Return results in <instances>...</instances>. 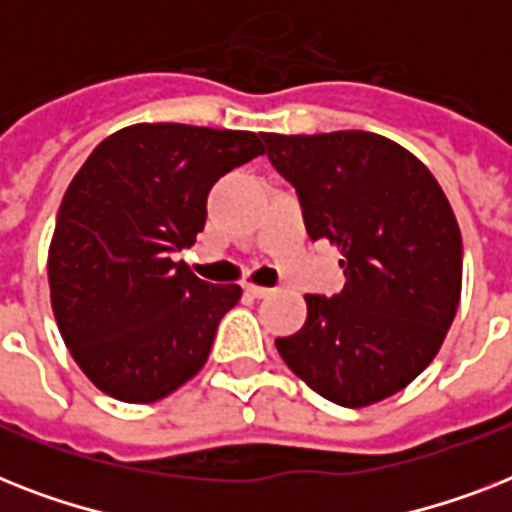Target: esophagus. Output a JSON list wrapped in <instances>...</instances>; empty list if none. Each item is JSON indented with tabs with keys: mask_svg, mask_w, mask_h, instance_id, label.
I'll use <instances>...</instances> for the list:
<instances>
[{
	"mask_svg": "<svg viewBox=\"0 0 512 512\" xmlns=\"http://www.w3.org/2000/svg\"><path fill=\"white\" fill-rule=\"evenodd\" d=\"M247 292H249V295H252V297H257V300H260V297L273 295V289H268V287H257V284H249Z\"/></svg>",
	"mask_w": 512,
	"mask_h": 512,
	"instance_id": "esophagus-1",
	"label": "esophagus"
}]
</instances>
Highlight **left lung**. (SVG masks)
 <instances>
[{"mask_svg": "<svg viewBox=\"0 0 512 512\" xmlns=\"http://www.w3.org/2000/svg\"><path fill=\"white\" fill-rule=\"evenodd\" d=\"M295 185L308 236L342 255L340 295H305L308 319L276 348L332 404H377L436 358L462 292V236L425 164L374 132H263Z\"/></svg>", "mask_w": 512, "mask_h": 512, "instance_id": "obj_1", "label": "left lung"}]
</instances>
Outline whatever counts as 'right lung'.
Listing matches in <instances>:
<instances>
[{"instance_id":"1","label":"right lung","mask_w":512,"mask_h":512,"mask_svg":"<svg viewBox=\"0 0 512 512\" xmlns=\"http://www.w3.org/2000/svg\"><path fill=\"white\" fill-rule=\"evenodd\" d=\"M265 148L255 132L132 124L108 135L60 201L47 255L60 337L127 404L170 396L207 364L239 284H207L172 252L207 223L209 188Z\"/></svg>"}]
</instances>
